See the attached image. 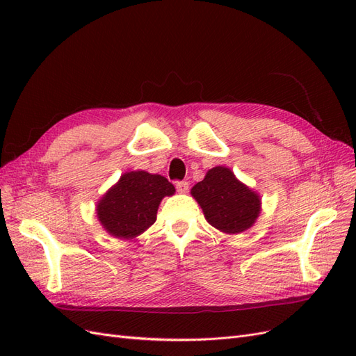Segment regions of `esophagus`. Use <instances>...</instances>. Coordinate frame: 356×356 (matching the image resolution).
Here are the masks:
<instances>
[{
  "label": "esophagus",
  "mask_w": 356,
  "mask_h": 356,
  "mask_svg": "<svg viewBox=\"0 0 356 356\" xmlns=\"http://www.w3.org/2000/svg\"><path fill=\"white\" fill-rule=\"evenodd\" d=\"M175 187H177V191L182 195V193H187L188 191L190 184H188V181H178L177 184H175Z\"/></svg>",
  "instance_id": "esophagus-1"
}]
</instances>
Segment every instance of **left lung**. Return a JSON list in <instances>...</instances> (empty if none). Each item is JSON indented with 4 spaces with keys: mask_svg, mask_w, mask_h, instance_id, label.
Returning a JSON list of instances; mask_svg holds the SVG:
<instances>
[{
    "mask_svg": "<svg viewBox=\"0 0 356 356\" xmlns=\"http://www.w3.org/2000/svg\"><path fill=\"white\" fill-rule=\"evenodd\" d=\"M191 196L212 227L227 234L252 227L261 211L260 196L224 166L209 169L203 181L191 188Z\"/></svg>",
    "mask_w": 356,
    "mask_h": 356,
    "instance_id": "8db88e82",
    "label": "left lung"
}]
</instances>
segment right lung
Returning <instances> with one entry per match:
<instances>
[{"label":"right lung","instance_id":"1","mask_svg":"<svg viewBox=\"0 0 356 356\" xmlns=\"http://www.w3.org/2000/svg\"><path fill=\"white\" fill-rule=\"evenodd\" d=\"M175 187L161 175L145 170L126 172L96 204L102 227L114 238L134 239L157 218L159 204Z\"/></svg>","mask_w":356,"mask_h":356}]
</instances>
